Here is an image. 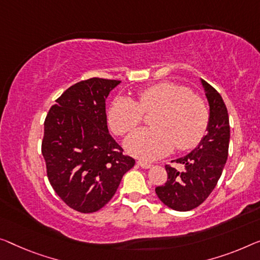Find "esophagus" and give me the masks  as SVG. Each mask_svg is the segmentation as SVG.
Segmentation results:
<instances>
[{
    "label": "esophagus",
    "mask_w": 260,
    "mask_h": 260,
    "mask_svg": "<svg viewBox=\"0 0 260 260\" xmlns=\"http://www.w3.org/2000/svg\"><path fill=\"white\" fill-rule=\"evenodd\" d=\"M137 164H138V166H140V167H141V168H143V169H149V168H152V165L148 164V162H145V161H138Z\"/></svg>",
    "instance_id": "esophagus-1"
}]
</instances>
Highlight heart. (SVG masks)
I'll return each mask as SVG.
<instances>
[{"label": "heart", "instance_id": "1", "mask_svg": "<svg viewBox=\"0 0 260 260\" xmlns=\"http://www.w3.org/2000/svg\"><path fill=\"white\" fill-rule=\"evenodd\" d=\"M143 112H156L152 119L154 128L139 129L125 141L127 152L141 160H156L175 146L179 150L195 148L207 133V104L180 84L162 81L142 88L137 102L117 96L108 108V125L115 134L125 135L142 122Z\"/></svg>", "mask_w": 260, "mask_h": 260}]
</instances>
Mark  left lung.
<instances>
[{"label":"left lung","instance_id":"left-lung-1","mask_svg":"<svg viewBox=\"0 0 260 260\" xmlns=\"http://www.w3.org/2000/svg\"><path fill=\"white\" fill-rule=\"evenodd\" d=\"M210 113L207 135L195 149L176 158L183 170L166 165L168 179L155 188L160 201L176 211H189L202 204L218 182L226 164L230 141L229 114L222 96L210 84L201 79Z\"/></svg>","mask_w":260,"mask_h":260}]
</instances>
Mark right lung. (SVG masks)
<instances>
[{"label": "right lung", "mask_w": 260, "mask_h": 260, "mask_svg": "<svg viewBox=\"0 0 260 260\" xmlns=\"http://www.w3.org/2000/svg\"><path fill=\"white\" fill-rule=\"evenodd\" d=\"M120 83L90 78L72 85L44 121L42 154L50 184L70 208L83 214L110 202L135 164L107 128L105 100Z\"/></svg>", "instance_id": "right-lung-1"}]
</instances>
